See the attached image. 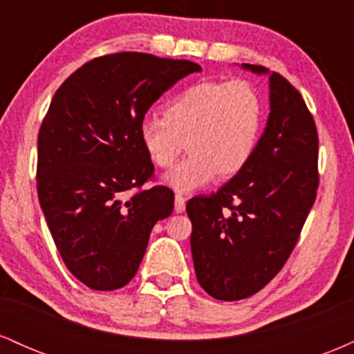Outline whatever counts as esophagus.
<instances>
[{"instance_id":"34e87169","label":"esophagus","mask_w":354,"mask_h":354,"mask_svg":"<svg viewBox=\"0 0 354 354\" xmlns=\"http://www.w3.org/2000/svg\"><path fill=\"white\" fill-rule=\"evenodd\" d=\"M185 208H186V198L183 196V194H176V196H174V211H176V213H183Z\"/></svg>"}]
</instances>
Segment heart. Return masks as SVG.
Masks as SVG:
<instances>
[{"instance_id":"obj_1","label":"heart","mask_w":354,"mask_h":354,"mask_svg":"<svg viewBox=\"0 0 354 354\" xmlns=\"http://www.w3.org/2000/svg\"><path fill=\"white\" fill-rule=\"evenodd\" d=\"M261 120V98L250 81H201L178 95L165 116H145L140 140L158 168L173 166L186 143L189 156L166 174V183L178 191H193L218 173L234 176L250 163Z\"/></svg>"}]
</instances>
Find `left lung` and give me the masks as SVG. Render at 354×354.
<instances>
[{
	"instance_id": "8db88e82",
	"label": "left lung",
	"mask_w": 354,
	"mask_h": 354,
	"mask_svg": "<svg viewBox=\"0 0 354 354\" xmlns=\"http://www.w3.org/2000/svg\"><path fill=\"white\" fill-rule=\"evenodd\" d=\"M258 75V64H243ZM270 116L236 176L209 196L191 198V253L209 296L236 301L266 286L290 258L316 200L318 131L299 91L270 75Z\"/></svg>"
}]
</instances>
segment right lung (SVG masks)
I'll return each instance as SVG.
<instances>
[{
    "instance_id": "add662e5",
    "label": "right lung",
    "mask_w": 354,
    "mask_h": 354,
    "mask_svg": "<svg viewBox=\"0 0 354 354\" xmlns=\"http://www.w3.org/2000/svg\"><path fill=\"white\" fill-rule=\"evenodd\" d=\"M196 71L188 59L115 53L88 61L53 96L38 135V198L64 265L91 290L131 281L153 226L173 213L171 189L143 188L154 166L140 123Z\"/></svg>"
}]
</instances>
